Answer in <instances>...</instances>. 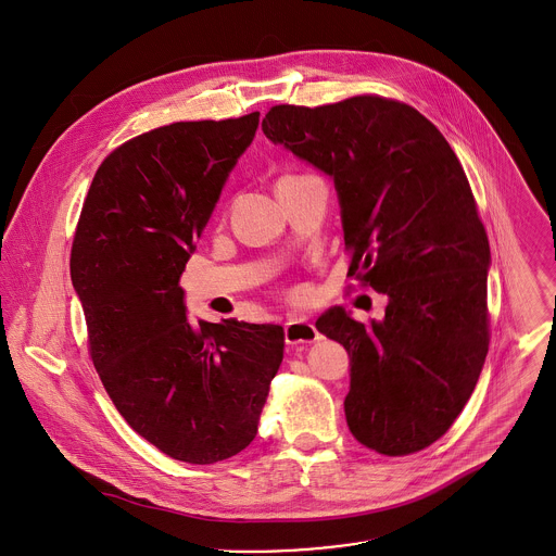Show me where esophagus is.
I'll list each match as a JSON object with an SVG mask.
<instances>
[{
    "instance_id": "1",
    "label": "esophagus",
    "mask_w": 556,
    "mask_h": 556,
    "mask_svg": "<svg viewBox=\"0 0 556 556\" xmlns=\"http://www.w3.org/2000/svg\"><path fill=\"white\" fill-rule=\"evenodd\" d=\"M319 339H321V337H319L317 328H315L311 321H306V319L293 317V319H289V321L285 324V341H287L289 345L315 343V341H319Z\"/></svg>"
}]
</instances>
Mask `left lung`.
I'll list each match as a JSON object with an SVG mask.
<instances>
[{"mask_svg":"<svg viewBox=\"0 0 556 556\" xmlns=\"http://www.w3.org/2000/svg\"><path fill=\"white\" fill-rule=\"evenodd\" d=\"M263 134L334 179L348 276L388 295L369 326L341 306L317 319L352 358L350 431L388 457L422 451L468 403L490 345V241L457 155L418 110L377 94L274 105Z\"/></svg>","mask_w":556,"mask_h":556,"instance_id":"8db88e82","label":"left lung"}]
</instances>
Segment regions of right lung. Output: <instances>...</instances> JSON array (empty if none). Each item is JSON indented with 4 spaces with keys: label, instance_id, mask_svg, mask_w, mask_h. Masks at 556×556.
Returning a JSON list of instances; mask_svg holds the SVG:
<instances>
[{
    "label": "right lung",
    "instance_id": "right-lung-1",
    "mask_svg": "<svg viewBox=\"0 0 556 556\" xmlns=\"http://www.w3.org/2000/svg\"><path fill=\"white\" fill-rule=\"evenodd\" d=\"M256 127L252 112L131 138L99 166L73 237L94 369L129 427L187 464L228 459L254 440L285 354L280 326L189 324L179 287Z\"/></svg>",
    "mask_w": 556,
    "mask_h": 556
}]
</instances>
